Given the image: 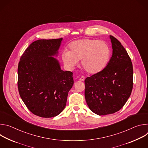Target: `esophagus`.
<instances>
[{
  "label": "esophagus",
  "instance_id": "obj_1",
  "mask_svg": "<svg viewBox=\"0 0 148 148\" xmlns=\"http://www.w3.org/2000/svg\"><path fill=\"white\" fill-rule=\"evenodd\" d=\"M79 80L80 81H84V80H85V78H84V76H82V77H80V78H79Z\"/></svg>",
  "mask_w": 148,
  "mask_h": 148
}]
</instances>
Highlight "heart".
Here are the masks:
<instances>
[{
    "label": "heart",
    "mask_w": 148,
    "mask_h": 148,
    "mask_svg": "<svg viewBox=\"0 0 148 148\" xmlns=\"http://www.w3.org/2000/svg\"><path fill=\"white\" fill-rule=\"evenodd\" d=\"M70 49H65L62 53V60L66 66L73 69L81 60L82 68L91 74L99 73L106 67L111 56L109 46L95 39L74 41L70 45Z\"/></svg>",
    "instance_id": "b5f03b06"
}]
</instances>
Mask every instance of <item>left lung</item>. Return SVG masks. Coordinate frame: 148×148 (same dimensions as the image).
Wrapping results in <instances>:
<instances>
[{"instance_id": "1", "label": "left lung", "mask_w": 148, "mask_h": 148, "mask_svg": "<svg viewBox=\"0 0 148 148\" xmlns=\"http://www.w3.org/2000/svg\"><path fill=\"white\" fill-rule=\"evenodd\" d=\"M112 54L107 67L85 79V97L89 108L98 115L114 114L121 110L133 87L131 60L120 42L110 36Z\"/></svg>"}]
</instances>
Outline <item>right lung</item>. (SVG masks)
Instances as JSON below:
<instances>
[{"instance_id": "1", "label": "right lung", "mask_w": 148, "mask_h": 148, "mask_svg": "<svg viewBox=\"0 0 148 148\" xmlns=\"http://www.w3.org/2000/svg\"><path fill=\"white\" fill-rule=\"evenodd\" d=\"M62 38L34 41L20 58L18 89L27 108L34 115L51 118L66 107L74 84L73 73L61 69L58 60Z\"/></svg>"}]
</instances>
